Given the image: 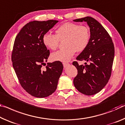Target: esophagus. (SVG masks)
<instances>
[{"label": "esophagus", "mask_w": 125, "mask_h": 125, "mask_svg": "<svg viewBox=\"0 0 125 125\" xmlns=\"http://www.w3.org/2000/svg\"><path fill=\"white\" fill-rule=\"evenodd\" d=\"M63 66H64V67H65V68H66V67L69 66V65H70V64H69L68 63H63Z\"/></svg>", "instance_id": "obj_1"}]
</instances>
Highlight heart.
I'll return each mask as SVG.
<instances>
[{
    "instance_id": "heart-1",
    "label": "heart",
    "mask_w": 125,
    "mask_h": 125,
    "mask_svg": "<svg viewBox=\"0 0 125 125\" xmlns=\"http://www.w3.org/2000/svg\"><path fill=\"white\" fill-rule=\"evenodd\" d=\"M55 35L47 33L43 35L42 42L47 48L55 50L58 48L59 40L65 39L66 47L51 54L52 61L67 62L77 51L81 52L87 47L90 40V31L88 27L72 22H66L57 28Z\"/></svg>"
}]
</instances>
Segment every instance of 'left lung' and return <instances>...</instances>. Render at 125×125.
Segmentation results:
<instances>
[{
    "label": "left lung",
    "instance_id": "8db88e82",
    "mask_svg": "<svg viewBox=\"0 0 125 125\" xmlns=\"http://www.w3.org/2000/svg\"><path fill=\"white\" fill-rule=\"evenodd\" d=\"M86 21L90 28V40L88 46L76 58L85 61V65H79L76 61L73 65L78 71L73 80L74 86L79 92L91 96L101 91L111 77L115 55L112 40L104 27L90 17L73 20Z\"/></svg>",
    "mask_w": 125,
    "mask_h": 125
}]
</instances>
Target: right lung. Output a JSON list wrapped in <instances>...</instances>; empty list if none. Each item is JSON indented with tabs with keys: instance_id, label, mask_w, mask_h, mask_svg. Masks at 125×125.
Masks as SVG:
<instances>
[{
	"instance_id": "add662e5",
	"label": "right lung",
	"mask_w": 125,
	"mask_h": 125,
	"mask_svg": "<svg viewBox=\"0 0 125 125\" xmlns=\"http://www.w3.org/2000/svg\"><path fill=\"white\" fill-rule=\"evenodd\" d=\"M58 21H32L24 26L15 39L11 53L13 67L20 84L31 96L44 98L56 90L63 66L60 61L48 63L50 52L42 38Z\"/></svg>"
}]
</instances>
